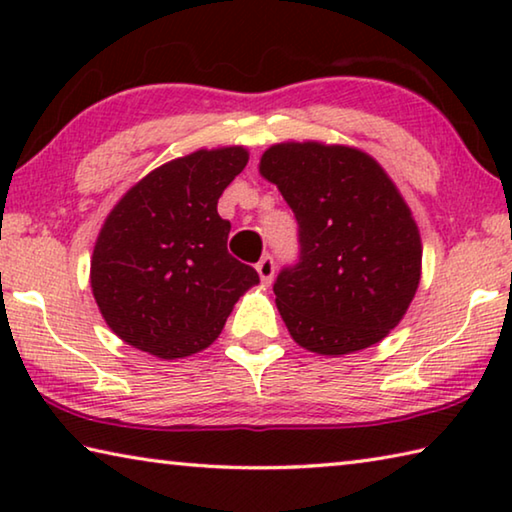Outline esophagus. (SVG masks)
Masks as SVG:
<instances>
[{"mask_svg": "<svg viewBox=\"0 0 512 512\" xmlns=\"http://www.w3.org/2000/svg\"><path fill=\"white\" fill-rule=\"evenodd\" d=\"M257 273H259V280H262L264 284H271L273 275H275V262H273L271 255H266V257L259 259V262H257Z\"/></svg>", "mask_w": 512, "mask_h": 512, "instance_id": "34e87169", "label": "esophagus"}]
</instances>
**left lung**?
I'll return each instance as SVG.
<instances>
[{
	"mask_svg": "<svg viewBox=\"0 0 512 512\" xmlns=\"http://www.w3.org/2000/svg\"><path fill=\"white\" fill-rule=\"evenodd\" d=\"M259 173L298 221L300 262L273 287L291 339L325 357L384 341L422 275L418 223L391 176L361 149L314 140L273 144Z\"/></svg>",
	"mask_w": 512,
	"mask_h": 512,
	"instance_id": "left-lung-1",
	"label": "left lung"
}]
</instances>
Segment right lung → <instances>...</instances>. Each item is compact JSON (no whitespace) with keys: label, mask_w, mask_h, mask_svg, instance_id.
<instances>
[{"label":"right lung","mask_w":512,"mask_h":512,"mask_svg":"<svg viewBox=\"0 0 512 512\" xmlns=\"http://www.w3.org/2000/svg\"><path fill=\"white\" fill-rule=\"evenodd\" d=\"M248 164L244 146L198 149L135 183L94 241L90 287L121 341L183 359L219 339L235 302L259 284L228 253L230 221L216 203Z\"/></svg>","instance_id":"obj_1"}]
</instances>
